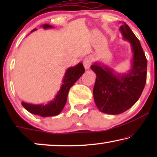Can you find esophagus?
<instances>
[{"label": "esophagus", "instance_id": "1", "mask_svg": "<svg viewBox=\"0 0 157 157\" xmlns=\"http://www.w3.org/2000/svg\"><path fill=\"white\" fill-rule=\"evenodd\" d=\"M83 63L86 70L89 69L90 66L91 65V59L90 57H86L85 59H83Z\"/></svg>", "mask_w": 157, "mask_h": 157}]
</instances>
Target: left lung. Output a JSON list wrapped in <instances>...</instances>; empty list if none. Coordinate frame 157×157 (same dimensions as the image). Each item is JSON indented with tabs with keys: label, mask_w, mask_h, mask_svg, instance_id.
Returning <instances> with one entry per match:
<instances>
[{
	"label": "left lung",
	"mask_w": 157,
	"mask_h": 157,
	"mask_svg": "<svg viewBox=\"0 0 157 157\" xmlns=\"http://www.w3.org/2000/svg\"><path fill=\"white\" fill-rule=\"evenodd\" d=\"M119 31L131 46L130 69L119 73L101 62H94L91 66L96 75L94 101L100 111L111 115L130 109L141 96L147 80V61L139 39L126 23H122Z\"/></svg>",
	"instance_id": "8db88e82"
}]
</instances>
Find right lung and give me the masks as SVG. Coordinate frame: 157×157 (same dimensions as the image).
I'll use <instances>...</instances> for the list:
<instances>
[{"mask_svg":"<svg viewBox=\"0 0 157 157\" xmlns=\"http://www.w3.org/2000/svg\"><path fill=\"white\" fill-rule=\"evenodd\" d=\"M40 27H42L45 30L53 28V26L49 24L41 25ZM36 30L37 29H34L32 30L31 33ZM84 71V67L81 62H79L76 66L68 68L64 74L63 80H62L61 88H60L59 91H57L56 95L53 98V100L45 104H34L22 101L21 102L22 106L30 113L35 115H38L42 117H53V116L59 115L65 106L70 89L76 82L77 80H78V78L82 76Z\"/></svg>","mask_w":157,"mask_h":157,"instance_id":"1","label":"right lung"}]
</instances>
